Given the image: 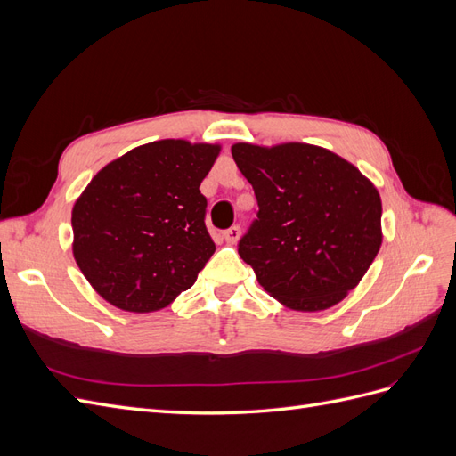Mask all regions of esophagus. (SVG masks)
I'll return each mask as SVG.
<instances>
[{
  "label": "esophagus",
  "instance_id": "1",
  "mask_svg": "<svg viewBox=\"0 0 456 456\" xmlns=\"http://www.w3.org/2000/svg\"><path fill=\"white\" fill-rule=\"evenodd\" d=\"M223 236H224V240L228 243H236L240 240V236H241V228L240 226H230L228 230L223 232Z\"/></svg>",
  "mask_w": 456,
  "mask_h": 456
}]
</instances>
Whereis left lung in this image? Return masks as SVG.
Segmentation results:
<instances>
[{
  "label": "left lung",
  "instance_id": "8db88e82",
  "mask_svg": "<svg viewBox=\"0 0 456 456\" xmlns=\"http://www.w3.org/2000/svg\"><path fill=\"white\" fill-rule=\"evenodd\" d=\"M232 156L258 203L238 243L240 256L287 308L335 306L362 281L380 249L377 188L352 163L312 144L240 142Z\"/></svg>",
  "mask_w": 456,
  "mask_h": 456
}]
</instances>
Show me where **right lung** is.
Returning a JSON list of instances; mask_svg holds the SVG:
<instances>
[{
    "label": "right lung",
    "mask_w": 456,
    "mask_h": 456,
    "mask_svg": "<svg viewBox=\"0 0 456 456\" xmlns=\"http://www.w3.org/2000/svg\"><path fill=\"white\" fill-rule=\"evenodd\" d=\"M216 144L158 141L93 176L74 205V258L110 305L161 310L194 285L215 253L200 184Z\"/></svg>",
    "instance_id": "1"
}]
</instances>
